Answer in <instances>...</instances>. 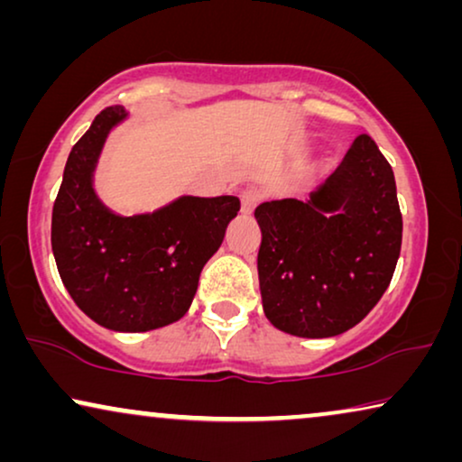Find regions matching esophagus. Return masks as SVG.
Returning <instances> with one entry per match:
<instances>
[{
	"label": "esophagus",
	"mask_w": 462,
	"mask_h": 462,
	"mask_svg": "<svg viewBox=\"0 0 462 462\" xmlns=\"http://www.w3.org/2000/svg\"><path fill=\"white\" fill-rule=\"evenodd\" d=\"M258 201H261V193L254 191V189H245L242 193V212L250 214L258 206Z\"/></svg>",
	"instance_id": "1"
}]
</instances>
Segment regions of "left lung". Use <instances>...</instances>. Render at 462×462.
I'll use <instances>...</instances> for the list:
<instances>
[{"label":"left lung","instance_id":"1","mask_svg":"<svg viewBox=\"0 0 462 462\" xmlns=\"http://www.w3.org/2000/svg\"><path fill=\"white\" fill-rule=\"evenodd\" d=\"M258 282L267 319L305 338L337 337L368 315L402 250L395 176L381 149L359 134L309 201H264Z\"/></svg>","mask_w":462,"mask_h":462}]
</instances>
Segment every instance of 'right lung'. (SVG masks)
Segmentation results:
<instances>
[{"label": "right lung", "mask_w": 462, "mask_h": 462, "mask_svg": "<svg viewBox=\"0 0 462 462\" xmlns=\"http://www.w3.org/2000/svg\"><path fill=\"white\" fill-rule=\"evenodd\" d=\"M124 117V106H106L73 144L52 208V252L62 283L88 318L116 332H147L189 311L239 199L180 198L141 217L106 210L92 172L106 134Z\"/></svg>", "instance_id": "right-lung-1"}]
</instances>
